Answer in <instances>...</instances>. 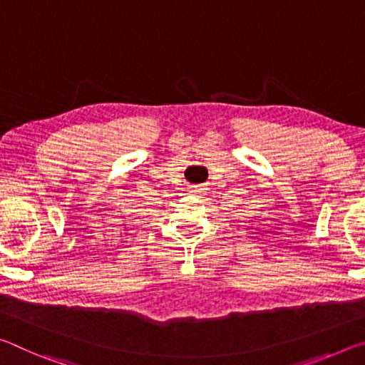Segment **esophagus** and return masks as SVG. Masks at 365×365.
<instances>
[{
    "label": "esophagus",
    "instance_id": "34e87169",
    "mask_svg": "<svg viewBox=\"0 0 365 365\" xmlns=\"http://www.w3.org/2000/svg\"><path fill=\"white\" fill-rule=\"evenodd\" d=\"M205 187H202V185H190L188 187V191L191 195H196V196H201L202 193H205Z\"/></svg>",
    "mask_w": 365,
    "mask_h": 365
}]
</instances>
